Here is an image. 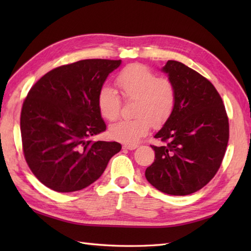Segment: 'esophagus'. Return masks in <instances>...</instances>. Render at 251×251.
<instances>
[{"label":"esophagus","instance_id":"esophagus-1","mask_svg":"<svg viewBox=\"0 0 251 251\" xmlns=\"http://www.w3.org/2000/svg\"><path fill=\"white\" fill-rule=\"evenodd\" d=\"M124 149H127V150H135L136 148H138V145H130V143H127V145L123 146Z\"/></svg>","mask_w":251,"mask_h":251}]
</instances>
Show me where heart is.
Segmentation results:
<instances>
[{"mask_svg": "<svg viewBox=\"0 0 251 251\" xmlns=\"http://www.w3.org/2000/svg\"><path fill=\"white\" fill-rule=\"evenodd\" d=\"M116 85L123 97L135 100L132 120H124L111 125L110 136L113 139L136 143L148 134L151 124L159 126L173 114L176 105V88L168 77L156 74L141 63H131L117 74ZM101 116L114 121L120 115L121 100L114 89L102 86L97 98Z\"/></svg>", "mask_w": 251, "mask_h": 251, "instance_id": "b5f03b06", "label": "heart"}]
</instances>
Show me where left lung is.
I'll return each instance as SVG.
<instances>
[{
  "label": "left lung",
  "mask_w": 251,
  "mask_h": 251,
  "mask_svg": "<svg viewBox=\"0 0 251 251\" xmlns=\"http://www.w3.org/2000/svg\"><path fill=\"white\" fill-rule=\"evenodd\" d=\"M176 88V105L151 146L155 159L146 169L154 188L169 195L201 190L220 168L228 141L225 104L214 85L193 69L168 60L162 69Z\"/></svg>",
  "instance_id": "left-lung-1"
}]
</instances>
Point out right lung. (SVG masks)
<instances>
[{"label":"right lung","mask_w":251,"mask_h":251,"mask_svg":"<svg viewBox=\"0 0 251 251\" xmlns=\"http://www.w3.org/2000/svg\"><path fill=\"white\" fill-rule=\"evenodd\" d=\"M122 60L85 59L58 67L31 87L20 130L25 162L47 188L61 193L85 189L100 178L119 142L93 141L106 129L97 98Z\"/></svg>","instance_id":"obj_1"}]
</instances>
